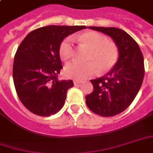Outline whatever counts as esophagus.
I'll return each instance as SVG.
<instances>
[{
	"instance_id": "obj_1",
	"label": "esophagus",
	"mask_w": 153,
	"mask_h": 153,
	"mask_svg": "<svg viewBox=\"0 0 153 153\" xmlns=\"http://www.w3.org/2000/svg\"><path fill=\"white\" fill-rule=\"evenodd\" d=\"M81 83H82V81H80V80H74V85H79Z\"/></svg>"
}]
</instances>
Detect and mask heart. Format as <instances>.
<instances>
[{
	"label": "heart",
	"instance_id": "heart-1",
	"mask_svg": "<svg viewBox=\"0 0 153 153\" xmlns=\"http://www.w3.org/2000/svg\"><path fill=\"white\" fill-rule=\"evenodd\" d=\"M74 39L89 48L84 63L73 61L65 68L66 77L74 79L84 80L98 73L108 72L116 65L119 59L117 46L110 42L108 38L101 33L88 31L74 37ZM74 53L72 39L65 38L59 48V54L62 60L65 61L72 57Z\"/></svg>",
	"mask_w": 153,
	"mask_h": 153
}]
</instances>
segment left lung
<instances>
[{"label": "left lung", "instance_id": "left-lung-1", "mask_svg": "<svg viewBox=\"0 0 153 153\" xmlns=\"http://www.w3.org/2000/svg\"><path fill=\"white\" fill-rule=\"evenodd\" d=\"M88 28L109 36L119 51L116 65L106 75L90 80L94 90L85 97L92 112L102 117H113L128 108L139 91L145 72L143 56L137 43L121 29Z\"/></svg>", "mask_w": 153, "mask_h": 153}]
</instances>
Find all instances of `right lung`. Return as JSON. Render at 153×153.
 I'll use <instances>...</instances> for the list:
<instances>
[{
	"instance_id": "right-lung-1",
	"label": "right lung",
	"mask_w": 153,
	"mask_h": 153,
	"mask_svg": "<svg viewBox=\"0 0 153 153\" xmlns=\"http://www.w3.org/2000/svg\"><path fill=\"white\" fill-rule=\"evenodd\" d=\"M86 28L48 25L34 30L19 45L14 59L13 80L19 99L31 113L49 117L61 109L72 80H58L63 69L59 48L63 39Z\"/></svg>"
}]
</instances>
